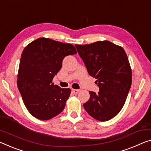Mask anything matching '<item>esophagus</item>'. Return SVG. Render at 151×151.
<instances>
[{
  "instance_id": "1",
  "label": "esophagus",
  "mask_w": 151,
  "mask_h": 151,
  "mask_svg": "<svg viewBox=\"0 0 151 151\" xmlns=\"http://www.w3.org/2000/svg\"><path fill=\"white\" fill-rule=\"evenodd\" d=\"M71 91H72V92H73V94H78L79 92H80V90H77V89H72V90H71Z\"/></svg>"
}]
</instances>
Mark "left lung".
I'll list each match as a JSON object with an SVG mask.
<instances>
[{
    "mask_svg": "<svg viewBox=\"0 0 151 151\" xmlns=\"http://www.w3.org/2000/svg\"><path fill=\"white\" fill-rule=\"evenodd\" d=\"M76 47L99 88L98 93L89 91L83 107L95 119L108 121L121 111L131 87L132 69L126 53L122 46L107 40Z\"/></svg>",
    "mask_w": 151,
    "mask_h": 151,
    "instance_id": "8db88e82",
    "label": "left lung"
}]
</instances>
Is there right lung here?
<instances>
[{
    "mask_svg": "<svg viewBox=\"0 0 151 151\" xmlns=\"http://www.w3.org/2000/svg\"><path fill=\"white\" fill-rule=\"evenodd\" d=\"M77 53L71 44L46 38L36 39L23 50L17 87L24 105L37 119L48 120L61 113L71 93L52 82L61 69L63 60Z\"/></svg>",
    "mask_w": 151,
    "mask_h": 151,
    "instance_id": "right-lung-1",
    "label": "right lung"
}]
</instances>
